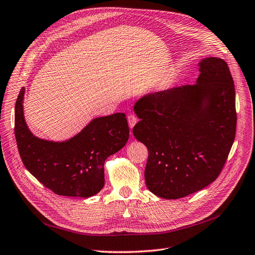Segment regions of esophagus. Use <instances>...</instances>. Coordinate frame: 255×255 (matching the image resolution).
I'll return each instance as SVG.
<instances>
[{"mask_svg": "<svg viewBox=\"0 0 255 255\" xmlns=\"http://www.w3.org/2000/svg\"><path fill=\"white\" fill-rule=\"evenodd\" d=\"M127 120H128V124H129L130 128H133L135 126V124L137 123V118L134 115H129L127 117Z\"/></svg>", "mask_w": 255, "mask_h": 255, "instance_id": "obj_1", "label": "esophagus"}]
</instances>
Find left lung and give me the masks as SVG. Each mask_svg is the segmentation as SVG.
<instances>
[{"mask_svg":"<svg viewBox=\"0 0 255 255\" xmlns=\"http://www.w3.org/2000/svg\"><path fill=\"white\" fill-rule=\"evenodd\" d=\"M196 84L148 94L134 105L133 135L148 148V190L179 199L204 189L222 171L237 128L236 91L227 63L199 62Z\"/></svg>","mask_w":255,"mask_h":255,"instance_id":"left-lung-1","label":"left lung"}]
</instances>
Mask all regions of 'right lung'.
<instances>
[{
    "label": "right lung",
    "instance_id": "right-lung-1",
    "mask_svg": "<svg viewBox=\"0 0 255 255\" xmlns=\"http://www.w3.org/2000/svg\"><path fill=\"white\" fill-rule=\"evenodd\" d=\"M25 87L15 103L14 133L26 169L55 194L88 198L104 186V162L129 138L125 114L96 118L78 134L64 141L35 136L24 117Z\"/></svg>",
    "mask_w": 255,
    "mask_h": 255
}]
</instances>
